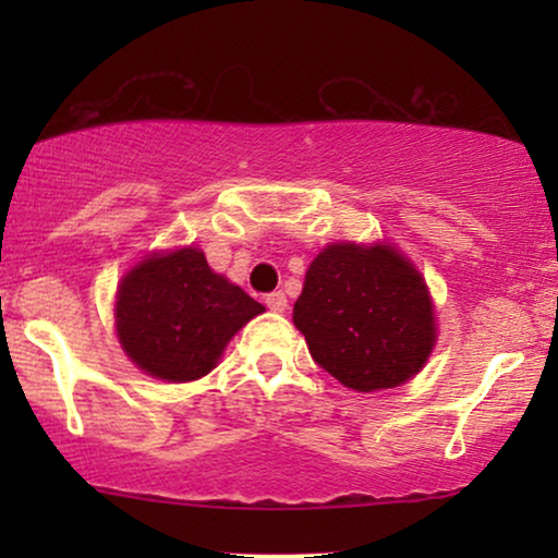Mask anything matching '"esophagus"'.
<instances>
[{
	"label": "esophagus",
	"instance_id": "34e87169",
	"mask_svg": "<svg viewBox=\"0 0 558 558\" xmlns=\"http://www.w3.org/2000/svg\"><path fill=\"white\" fill-rule=\"evenodd\" d=\"M266 307H269L271 312H277V315H281V312H287V296L284 292H271L266 294Z\"/></svg>",
	"mask_w": 558,
	"mask_h": 558
}]
</instances>
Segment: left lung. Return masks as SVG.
<instances>
[{"instance_id": "1", "label": "left lung", "mask_w": 558, "mask_h": 558, "mask_svg": "<svg viewBox=\"0 0 558 558\" xmlns=\"http://www.w3.org/2000/svg\"><path fill=\"white\" fill-rule=\"evenodd\" d=\"M294 325L315 363L361 393L407 384L437 342L424 277L388 243L323 248L304 277Z\"/></svg>"}]
</instances>
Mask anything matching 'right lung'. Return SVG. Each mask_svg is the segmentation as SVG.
I'll use <instances>...</instances> for the list:
<instances>
[{
	"label": "right lung",
	"instance_id": "add662e5",
	"mask_svg": "<svg viewBox=\"0 0 558 558\" xmlns=\"http://www.w3.org/2000/svg\"><path fill=\"white\" fill-rule=\"evenodd\" d=\"M264 304L220 277L195 246L151 254L121 279L117 335L136 368L187 384L216 368L228 340Z\"/></svg>",
	"mask_w": 558,
	"mask_h": 558
}]
</instances>
